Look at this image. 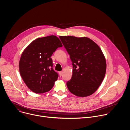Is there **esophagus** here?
Here are the masks:
<instances>
[{
    "label": "esophagus",
    "mask_w": 130,
    "mask_h": 130,
    "mask_svg": "<svg viewBox=\"0 0 130 130\" xmlns=\"http://www.w3.org/2000/svg\"><path fill=\"white\" fill-rule=\"evenodd\" d=\"M59 73L60 76H61L62 75V74H63V72H62V71H60V72H59Z\"/></svg>",
    "instance_id": "obj_1"
}]
</instances>
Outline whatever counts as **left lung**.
<instances>
[{
  "label": "left lung",
  "instance_id": "1",
  "mask_svg": "<svg viewBox=\"0 0 130 130\" xmlns=\"http://www.w3.org/2000/svg\"><path fill=\"white\" fill-rule=\"evenodd\" d=\"M72 63L71 79L67 86L78 97L94 93L102 84L106 71L105 57L99 46L87 37L59 36Z\"/></svg>",
  "mask_w": 130,
  "mask_h": 130
}]
</instances>
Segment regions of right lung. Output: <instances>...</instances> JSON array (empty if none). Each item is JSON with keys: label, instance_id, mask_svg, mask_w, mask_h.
<instances>
[{"label": "right lung", "instance_id": "add662e5", "mask_svg": "<svg viewBox=\"0 0 130 130\" xmlns=\"http://www.w3.org/2000/svg\"><path fill=\"white\" fill-rule=\"evenodd\" d=\"M63 45L60 39L52 35L34 40L23 51L19 63L20 75L27 87L36 93L51 90L58 77L51 58Z\"/></svg>", "mask_w": 130, "mask_h": 130}]
</instances>
